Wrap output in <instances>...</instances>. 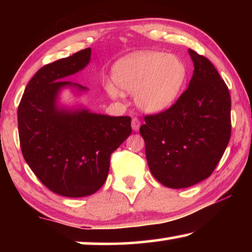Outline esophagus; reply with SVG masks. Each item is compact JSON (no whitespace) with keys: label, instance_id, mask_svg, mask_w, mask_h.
<instances>
[{"label":"esophagus","instance_id":"esophagus-1","mask_svg":"<svg viewBox=\"0 0 252 252\" xmlns=\"http://www.w3.org/2000/svg\"><path fill=\"white\" fill-rule=\"evenodd\" d=\"M140 125H141V123H140L139 119H137V118L132 119V129L134 130V132H137V130L140 129Z\"/></svg>","mask_w":252,"mask_h":252}]
</instances>
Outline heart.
<instances>
[{
    "label": "heart",
    "mask_w": 252,
    "mask_h": 252,
    "mask_svg": "<svg viewBox=\"0 0 252 252\" xmlns=\"http://www.w3.org/2000/svg\"><path fill=\"white\" fill-rule=\"evenodd\" d=\"M188 78L185 62L177 56L142 51L122 58L112 68L113 84L105 91L112 98L122 95L119 88L134 93V101L142 111L157 113L174 104Z\"/></svg>",
    "instance_id": "1"
}]
</instances>
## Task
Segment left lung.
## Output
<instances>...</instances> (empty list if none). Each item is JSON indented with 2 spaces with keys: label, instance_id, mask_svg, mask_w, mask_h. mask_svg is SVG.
Returning a JSON list of instances; mask_svg holds the SVG:
<instances>
[{
  "label": "left lung",
  "instance_id": "1",
  "mask_svg": "<svg viewBox=\"0 0 252 252\" xmlns=\"http://www.w3.org/2000/svg\"><path fill=\"white\" fill-rule=\"evenodd\" d=\"M194 73L188 88L166 111L147 116L140 134L151 174L180 189L209 178L230 139V96L211 62L188 49Z\"/></svg>",
  "mask_w": 252,
  "mask_h": 252
}]
</instances>
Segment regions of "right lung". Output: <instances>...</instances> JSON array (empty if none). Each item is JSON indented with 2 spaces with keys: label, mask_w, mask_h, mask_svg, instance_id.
Listing matches in <instances>:
<instances>
[{
  "label": "right lung",
  "mask_w": 252,
  "mask_h": 252,
  "mask_svg": "<svg viewBox=\"0 0 252 252\" xmlns=\"http://www.w3.org/2000/svg\"><path fill=\"white\" fill-rule=\"evenodd\" d=\"M92 49L44 65L27 84L18 106L23 156L37 179L65 197L94 194L108 178L110 156L129 134V117H110L61 104V93L88 89L64 80L84 70Z\"/></svg>",
  "instance_id": "add662e5"
}]
</instances>
